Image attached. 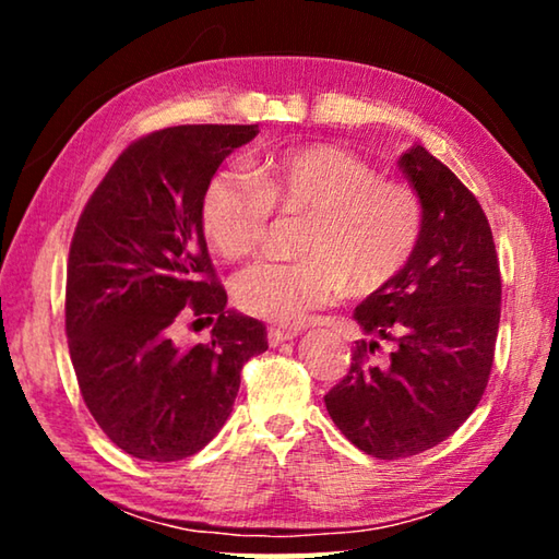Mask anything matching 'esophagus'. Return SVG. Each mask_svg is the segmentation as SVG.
<instances>
[{
	"instance_id": "obj_1",
	"label": "esophagus",
	"mask_w": 559,
	"mask_h": 559,
	"mask_svg": "<svg viewBox=\"0 0 559 559\" xmlns=\"http://www.w3.org/2000/svg\"><path fill=\"white\" fill-rule=\"evenodd\" d=\"M296 335H298L296 330H288V328H269V333H266L271 347H276L281 343H288V340H293Z\"/></svg>"
}]
</instances>
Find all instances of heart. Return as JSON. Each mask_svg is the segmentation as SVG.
I'll use <instances>...</instances> for the list:
<instances>
[{
    "label": "heart",
    "mask_w": 559,
    "mask_h": 559,
    "mask_svg": "<svg viewBox=\"0 0 559 559\" xmlns=\"http://www.w3.org/2000/svg\"><path fill=\"white\" fill-rule=\"evenodd\" d=\"M278 216H308L300 261H259L234 283L243 313L278 325L306 323L347 293L367 298L409 266L424 234L414 189L337 145H306L261 157L251 177L219 173L202 194V226L229 261L266 243Z\"/></svg>",
    "instance_id": "heart-1"
}]
</instances>
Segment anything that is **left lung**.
Returning <instances> with one entry per match:
<instances>
[{
  "label": "left lung",
  "mask_w": 559,
  "mask_h": 559,
  "mask_svg": "<svg viewBox=\"0 0 559 559\" xmlns=\"http://www.w3.org/2000/svg\"><path fill=\"white\" fill-rule=\"evenodd\" d=\"M424 206V234L400 276L355 308L367 335L349 372L325 394L330 419L359 451L394 461L449 439L486 392L500 323L493 231L476 197L416 145L400 157Z\"/></svg>",
  "instance_id": "left-lung-1"
}]
</instances>
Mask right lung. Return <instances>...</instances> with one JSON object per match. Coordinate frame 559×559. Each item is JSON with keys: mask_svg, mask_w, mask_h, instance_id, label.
Instances as JSON below:
<instances>
[{"mask_svg": "<svg viewBox=\"0 0 559 559\" xmlns=\"http://www.w3.org/2000/svg\"><path fill=\"white\" fill-rule=\"evenodd\" d=\"M259 126H175L138 138L75 224L66 335L79 390L106 437L143 461L204 449L229 419L241 370L269 349L259 320L224 310L202 194ZM182 314L215 320L213 343L177 348Z\"/></svg>", "mask_w": 559, "mask_h": 559, "instance_id": "1", "label": "right lung"}]
</instances>
